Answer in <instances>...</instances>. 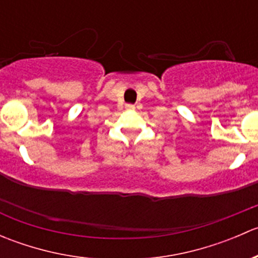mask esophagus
I'll return each mask as SVG.
<instances>
[{
	"mask_svg": "<svg viewBox=\"0 0 258 258\" xmlns=\"http://www.w3.org/2000/svg\"><path fill=\"white\" fill-rule=\"evenodd\" d=\"M135 106L134 105H127V110H134Z\"/></svg>",
	"mask_w": 258,
	"mask_h": 258,
	"instance_id": "obj_1",
	"label": "esophagus"
}]
</instances>
